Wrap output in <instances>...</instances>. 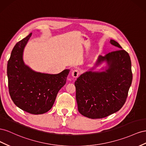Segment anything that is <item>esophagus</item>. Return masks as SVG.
<instances>
[{
    "label": "esophagus",
    "instance_id": "obj_1",
    "mask_svg": "<svg viewBox=\"0 0 146 146\" xmlns=\"http://www.w3.org/2000/svg\"><path fill=\"white\" fill-rule=\"evenodd\" d=\"M79 74H80V72L78 70H73L72 72V75L74 78H77L78 77Z\"/></svg>",
    "mask_w": 146,
    "mask_h": 146
}]
</instances>
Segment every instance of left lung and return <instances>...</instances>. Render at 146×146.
Returning a JSON list of instances; mask_svg holds the SVG:
<instances>
[{
	"mask_svg": "<svg viewBox=\"0 0 146 146\" xmlns=\"http://www.w3.org/2000/svg\"><path fill=\"white\" fill-rule=\"evenodd\" d=\"M110 42L119 49L100 56L96 62L98 65L106 61L108 69L86 72L74 82L78 111L90 119L106 117L121 109L131 84L130 56L117 41L110 40Z\"/></svg>",
	"mask_w": 146,
	"mask_h": 146,
	"instance_id": "left-lung-1",
	"label": "left lung"
}]
</instances>
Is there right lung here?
I'll return each instance as SVG.
<instances>
[{"label":"right lung","mask_w":146,"mask_h":146,"mask_svg":"<svg viewBox=\"0 0 146 146\" xmlns=\"http://www.w3.org/2000/svg\"><path fill=\"white\" fill-rule=\"evenodd\" d=\"M32 33L19 41L12 50L7 64L8 89L12 101L20 109L41 114L51 109L70 70L51 74L34 72L25 65L23 51Z\"/></svg>","instance_id":"right-lung-1"}]
</instances>
